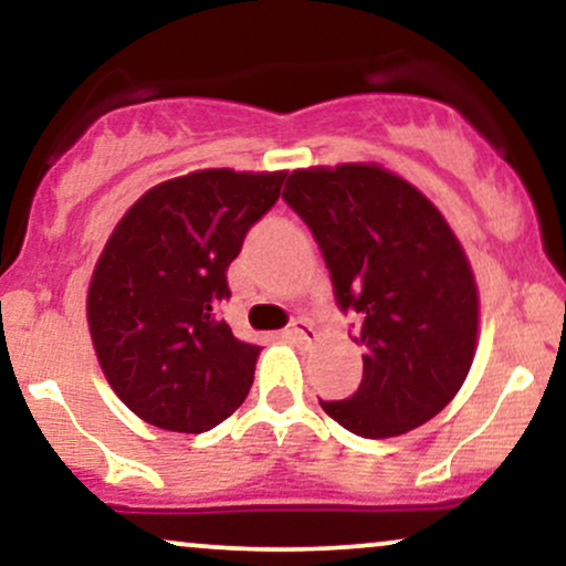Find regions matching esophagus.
<instances>
[{
    "instance_id": "esophagus-1",
    "label": "esophagus",
    "mask_w": 566,
    "mask_h": 566,
    "mask_svg": "<svg viewBox=\"0 0 566 566\" xmlns=\"http://www.w3.org/2000/svg\"><path fill=\"white\" fill-rule=\"evenodd\" d=\"M287 335H290V339H295V343H301V345H313L318 339L316 329H313V324L308 322V318H297V322H292Z\"/></svg>"
}]
</instances>
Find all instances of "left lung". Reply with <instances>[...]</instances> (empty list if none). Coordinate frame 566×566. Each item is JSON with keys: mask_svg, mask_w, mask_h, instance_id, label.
<instances>
[{"mask_svg": "<svg viewBox=\"0 0 566 566\" xmlns=\"http://www.w3.org/2000/svg\"><path fill=\"white\" fill-rule=\"evenodd\" d=\"M282 197L316 237L337 305L360 318L364 379L322 408L371 440L430 421L478 350L480 295L459 237L411 181L377 163L297 168Z\"/></svg>", "mask_w": 566, "mask_h": 566, "instance_id": "obj_1", "label": "left lung"}]
</instances>
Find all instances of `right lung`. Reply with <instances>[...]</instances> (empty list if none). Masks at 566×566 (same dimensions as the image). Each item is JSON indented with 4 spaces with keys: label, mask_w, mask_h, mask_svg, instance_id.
<instances>
[{
    "label": "right lung",
    "mask_w": 566,
    "mask_h": 566,
    "mask_svg": "<svg viewBox=\"0 0 566 566\" xmlns=\"http://www.w3.org/2000/svg\"><path fill=\"white\" fill-rule=\"evenodd\" d=\"M287 171L202 168L155 184L115 223L94 265L86 322L102 374L160 430L200 434L248 398L261 348L218 316L244 234Z\"/></svg>",
    "instance_id": "obj_1"
}]
</instances>
